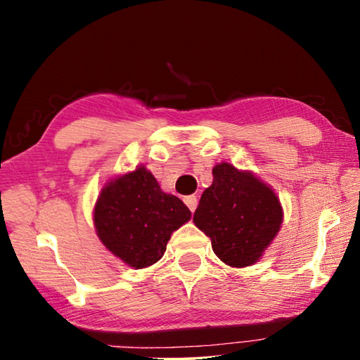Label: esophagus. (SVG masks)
<instances>
[{
	"label": "esophagus",
	"mask_w": 360,
	"mask_h": 360,
	"mask_svg": "<svg viewBox=\"0 0 360 360\" xmlns=\"http://www.w3.org/2000/svg\"><path fill=\"white\" fill-rule=\"evenodd\" d=\"M184 203L187 205V208L193 212L195 210H197L198 200H197V197H195V195H188V197L184 198Z\"/></svg>",
	"instance_id": "obj_1"
}]
</instances>
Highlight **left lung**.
<instances>
[{
    "label": "left lung",
    "instance_id": "obj_1",
    "mask_svg": "<svg viewBox=\"0 0 360 360\" xmlns=\"http://www.w3.org/2000/svg\"><path fill=\"white\" fill-rule=\"evenodd\" d=\"M283 216L270 186L252 172L222 162L212 168V184L202 193L193 222L210 236L212 251L224 264L245 268L259 262L271 245Z\"/></svg>",
    "mask_w": 360,
    "mask_h": 360
}]
</instances>
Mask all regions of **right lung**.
<instances>
[{"instance_id": "obj_1", "label": "right lung", "mask_w": 360, "mask_h": 360, "mask_svg": "<svg viewBox=\"0 0 360 360\" xmlns=\"http://www.w3.org/2000/svg\"><path fill=\"white\" fill-rule=\"evenodd\" d=\"M191 217L187 206L163 192L144 165L109 179L94 206L100 241L135 270L160 260L173 231Z\"/></svg>"}]
</instances>
